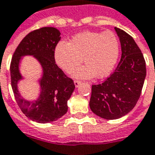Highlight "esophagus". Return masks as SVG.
Masks as SVG:
<instances>
[{"mask_svg": "<svg viewBox=\"0 0 155 155\" xmlns=\"http://www.w3.org/2000/svg\"><path fill=\"white\" fill-rule=\"evenodd\" d=\"M74 85H75V87H78L79 85H80V84H81V81H77V80H75V81H74Z\"/></svg>", "mask_w": 155, "mask_h": 155, "instance_id": "esophagus-1", "label": "esophagus"}]
</instances>
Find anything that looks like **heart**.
<instances>
[{"mask_svg": "<svg viewBox=\"0 0 155 155\" xmlns=\"http://www.w3.org/2000/svg\"><path fill=\"white\" fill-rule=\"evenodd\" d=\"M120 43L114 32H86L74 35L70 43L61 41L54 49V60L59 68L71 73L83 62L86 65L74 72L76 78H104L111 74L118 59Z\"/></svg>", "mask_w": 155, "mask_h": 155, "instance_id": "1", "label": "heart"}]
</instances>
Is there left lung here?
Wrapping results in <instances>:
<instances>
[{"label": "left lung", "mask_w": 155, "mask_h": 155, "mask_svg": "<svg viewBox=\"0 0 155 155\" xmlns=\"http://www.w3.org/2000/svg\"><path fill=\"white\" fill-rule=\"evenodd\" d=\"M122 57L114 72L101 84L92 85L90 107L101 118L113 120L133 110L141 95L146 76L145 59L132 37L115 28Z\"/></svg>", "instance_id": "1"}]
</instances>
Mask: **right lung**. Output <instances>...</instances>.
Instances as JSON below:
<instances>
[{
    "instance_id": "add662e5",
    "label": "right lung",
    "mask_w": 155,
    "mask_h": 155,
    "mask_svg": "<svg viewBox=\"0 0 155 155\" xmlns=\"http://www.w3.org/2000/svg\"><path fill=\"white\" fill-rule=\"evenodd\" d=\"M60 38V32L55 28L33 30L18 44L11 61V82L16 101L26 117L37 123H51L64 115L68 111L67 101L75 87L73 80L55 63L54 49ZM24 55H33L44 70L41 94L35 102L24 100L17 90V82L21 78L18 65Z\"/></svg>"
}]
</instances>
